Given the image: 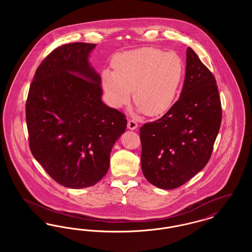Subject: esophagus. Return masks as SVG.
I'll use <instances>...</instances> for the list:
<instances>
[{
	"label": "esophagus",
	"mask_w": 252,
	"mask_h": 252,
	"mask_svg": "<svg viewBox=\"0 0 252 252\" xmlns=\"http://www.w3.org/2000/svg\"><path fill=\"white\" fill-rule=\"evenodd\" d=\"M138 127L137 122L134 120H129L127 122V128L130 130H135Z\"/></svg>",
	"instance_id": "obj_1"
}]
</instances>
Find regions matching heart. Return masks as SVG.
I'll use <instances>...</instances> for the list:
<instances>
[{"instance_id":"heart-1","label":"heart","mask_w":252,"mask_h":252,"mask_svg":"<svg viewBox=\"0 0 252 252\" xmlns=\"http://www.w3.org/2000/svg\"><path fill=\"white\" fill-rule=\"evenodd\" d=\"M114 71L104 70L101 83L109 104L116 108L133 99L140 112L156 116L174 103L180 89L183 65L173 52L152 47L135 49L116 55Z\"/></svg>"}]
</instances>
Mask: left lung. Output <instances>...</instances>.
Segmentation results:
<instances>
[{
	"label": "left lung",
	"instance_id": "1",
	"mask_svg": "<svg viewBox=\"0 0 252 252\" xmlns=\"http://www.w3.org/2000/svg\"><path fill=\"white\" fill-rule=\"evenodd\" d=\"M186 57L180 99L161 118L140 128L144 177L164 190L180 187L206 166L222 119L215 76L192 48Z\"/></svg>",
	"mask_w": 252,
	"mask_h": 252
}]
</instances>
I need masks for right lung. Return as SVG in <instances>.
Instances as JSON below:
<instances>
[{
	"mask_svg": "<svg viewBox=\"0 0 252 252\" xmlns=\"http://www.w3.org/2000/svg\"><path fill=\"white\" fill-rule=\"evenodd\" d=\"M96 44L55 49L36 69L26 101L34 158L60 185L81 189L108 172L110 152L126 131V116L102 101L101 77L89 62Z\"/></svg>",
	"mask_w": 252,
	"mask_h": 252,
	"instance_id": "right-lung-1",
	"label": "right lung"
}]
</instances>
